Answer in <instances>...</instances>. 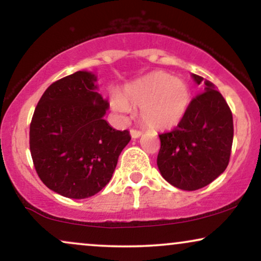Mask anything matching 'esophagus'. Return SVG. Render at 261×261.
<instances>
[{
  "instance_id": "obj_1",
  "label": "esophagus",
  "mask_w": 261,
  "mask_h": 261,
  "mask_svg": "<svg viewBox=\"0 0 261 261\" xmlns=\"http://www.w3.org/2000/svg\"><path fill=\"white\" fill-rule=\"evenodd\" d=\"M130 135H131V137H133V139H137V137H140L141 135H142V133H141L140 130H135V128H131Z\"/></svg>"
}]
</instances>
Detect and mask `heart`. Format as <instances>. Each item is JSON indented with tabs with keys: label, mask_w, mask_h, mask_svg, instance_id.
Masks as SVG:
<instances>
[{
	"label": "heart",
	"mask_w": 261,
	"mask_h": 261,
	"mask_svg": "<svg viewBox=\"0 0 261 261\" xmlns=\"http://www.w3.org/2000/svg\"><path fill=\"white\" fill-rule=\"evenodd\" d=\"M190 92L187 83L166 72H152L127 86L122 95H114L112 106L121 114L130 107L140 108L141 120L148 127L166 130L174 127L187 110Z\"/></svg>",
	"instance_id": "1"
}]
</instances>
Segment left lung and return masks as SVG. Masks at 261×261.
I'll return each mask as SVG.
<instances>
[{
	"mask_svg": "<svg viewBox=\"0 0 261 261\" xmlns=\"http://www.w3.org/2000/svg\"><path fill=\"white\" fill-rule=\"evenodd\" d=\"M197 85L202 77L193 74ZM190 101L178 126L160 135L157 166L162 176L181 190H197L221 175L228 166L233 142V116L215 85Z\"/></svg>",
	"mask_w": 261,
	"mask_h": 261,
	"instance_id": "1",
	"label": "left lung"
}]
</instances>
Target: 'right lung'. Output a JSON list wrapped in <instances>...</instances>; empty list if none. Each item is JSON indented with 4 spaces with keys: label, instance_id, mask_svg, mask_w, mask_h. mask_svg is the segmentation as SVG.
<instances>
[{
    "label": "right lung",
    "instance_id": "add662e5",
    "mask_svg": "<svg viewBox=\"0 0 261 261\" xmlns=\"http://www.w3.org/2000/svg\"><path fill=\"white\" fill-rule=\"evenodd\" d=\"M92 72L77 71L44 92L29 131L31 153L40 180L70 199L95 195L112 179L128 141L104 120L103 99Z\"/></svg>",
    "mask_w": 261,
    "mask_h": 261
}]
</instances>
